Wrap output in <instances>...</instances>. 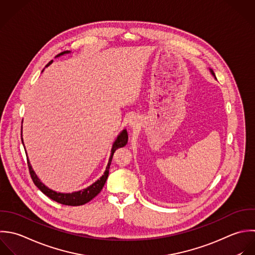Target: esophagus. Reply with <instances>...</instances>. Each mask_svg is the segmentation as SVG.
I'll list each match as a JSON object with an SVG mask.
<instances>
[{
    "label": "esophagus",
    "instance_id": "obj_1",
    "mask_svg": "<svg viewBox=\"0 0 255 255\" xmlns=\"http://www.w3.org/2000/svg\"><path fill=\"white\" fill-rule=\"evenodd\" d=\"M129 125H130V127H133V128L137 127V126H138V120H137V118H135V117H132V118L130 119Z\"/></svg>",
    "mask_w": 255,
    "mask_h": 255
}]
</instances>
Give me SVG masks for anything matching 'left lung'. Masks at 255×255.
Segmentation results:
<instances>
[{
	"label": "left lung",
	"mask_w": 255,
	"mask_h": 255,
	"mask_svg": "<svg viewBox=\"0 0 255 255\" xmlns=\"http://www.w3.org/2000/svg\"><path fill=\"white\" fill-rule=\"evenodd\" d=\"M210 70H211V72H212V74H213V75H214V76H215V73H214V71H213V70H212V69H210Z\"/></svg>",
	"instance_id": "obj_1"
}]
</instances>
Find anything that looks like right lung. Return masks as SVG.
I'll use <instances>...</instances> for the list:
<instances>
[{"label":"right lung","mask_w":255,"mask_h":255,"mask_svg":"<svg viewBox=\"0 0 255 255\" xmlns=\"http://www.w3.org/2000/svg\"><path fill=\"white\" fill-rule=\"evenodd\" d=\"M70 51L69 50H65V51H62L60 53H58L56 55V57L60 56V55H63L65 53H69ZM52 62V60H50L46 65L48 66L50 63ZM43 71V70H42ZM127 141H128V134H127V131L126 129H124L119 135L118 137L116 138L115 142L113 143L112 145V149H111V155H110V158H109V161H108V165L106 167V170L104 172V174L102 175V177L97 180L95 183H93L91 186L87 187L86 189L84 190H80L78 192H74V193H71V194H63V193H57L55 191H52L50 189H48L46 186H44L40 180L37 178V176L35 175V173L33 172L30 164H29V161H28V158H26L27 160V166H28V171H29V174H30V177H31V180L33 182V184L45 195L47 196L49 199H51L52 201L56 202V203H59L61 205H65V206H72V207H75V206H82L88 202H90L93 198H95L102 190V188L104 187L105 185V182L108 178V174H109V168H110V165H111V161H112V158H113V155H114V152L118 149V148H121V147H124L126 144H127ZM21 143L23 144V141H22V138H21ZM24 148V146H23ZM25 151V150H24ZM26 154V153H25Z\"/></svg>","instance_id":"right-lung-1"}]
</instances>
